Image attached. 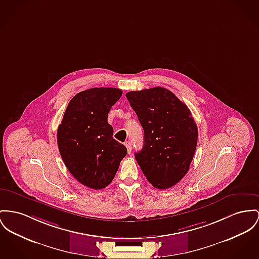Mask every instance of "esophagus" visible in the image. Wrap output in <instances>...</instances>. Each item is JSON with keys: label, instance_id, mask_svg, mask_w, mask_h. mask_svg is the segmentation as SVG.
I'll list each match as a JSON object with an SVG mask.
<instances>
[{"label": "esophagus", "instance_id": "obj_1", "mask_svg": "<svg viewBox=\"0 0 259 259\" xmlns=\"http://www.w3.org/2000/svg\"><path fill=\"white\" fill-rule=\"evenodd\" d=\"M124 145H125V147H126V149H127V152L131 153V152H132V143H131L130 141H126V142L124 143Z\"/></svg>", "mask_w": 259, "mask_h": 259}]
</instances>
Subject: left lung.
I'll list each match as a JSON object with an SVG mask.
<instances>
[{
    "label": "left lung",
    "instance_id": "8db88e82",
    "mask_svg": "<svg viewBox=\"0 0 259 259\" xmlns=\"http://www.w3.org/2000/svg\"><path fill=\"white\" fill-rule=\"evenodd\" d=\"M144 131L142 149L135 154L147 181L169 189L189 171L198 132L190 109L170 90L157 87L125 94Z\"/></svg>",
    "mask_w": 259,
    "mask_h": 259
}]
</instances>
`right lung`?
Listing matches in <instances>:
<instances>
[{
  "label": "right lung",
  "instance_id": "obj_1",
  "mask_svg": "<svg viewBox=\"0 0 259 259\" xmlns=\"http://www.w3.org/2000/svg\"><path fill=\"white\" fill-rule=\"evenodd\" d=\"M119 88L94 87L77 93L69 101L57 141L69 172L93 190L106 188L113 181L127 150L113 138L108 114L121 98Z\"/></svg>",
  "mask_w": 259,
  "mask_h": 259
}]
</instances>
